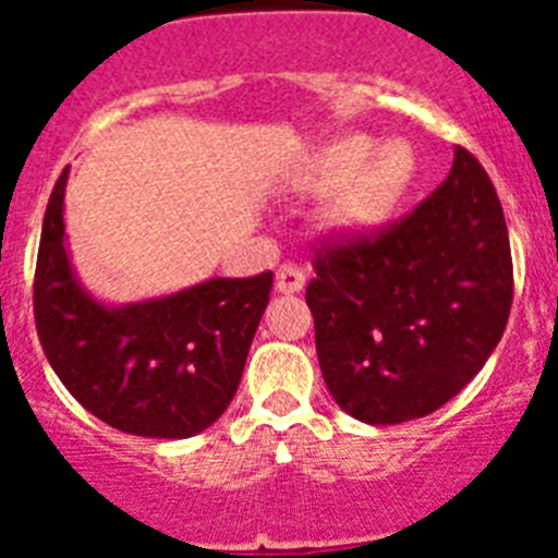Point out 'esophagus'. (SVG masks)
<instances>
[{"instance_id":"1","label":"esophagus","mask_w":558,"mask_h":558,"mask_svg":"<svg viewBox=\"0 0 558 558\" xmlns=\"http://www.w3.org/2000/svg\"><path fill=\"white\" fill-rule=\"evenodd\" d=\"M304 288V274L295 265H282V268L276 270V293L293 295Z\"/></svg>"}]
</instances>
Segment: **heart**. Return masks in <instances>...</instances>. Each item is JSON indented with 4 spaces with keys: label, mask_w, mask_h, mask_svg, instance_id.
<instances>
[{
    "label": "heart",
    "mask_w": 558,
    "mask_h": 558,
    "mask_svg": "<svg viewBox=\"0 0 558 558\" xmlns=\"http://www.w3.org/2000/svg\"><path fill=\"white\" fill-rule=\"evenodd\" d=\"M418 175L411 142L377 145L366 133L340 136L310 153L295 170L290 190L307 198H327L324 229L340 240H363L391 223Z\"/></svg>",
    "instance_id": "1"
}]
</instances>
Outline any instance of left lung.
<instances>
[{"mask_svg":"<svg viewBox=\"0 0 558 558\" xmlns=\"http://www.w3.org/2000/svg\"><path fill=\"white\" fill-rule=\"evenodd\" d=\"M511 295L502 206L456 147L445 184L402 223L315 256L307 304L329 393L366 425L438 411L495 352Z\"/></svg>","mask_w":558,"mask_h":558,"instance_id":"obj_1","label":"left lung"}]
</instances>
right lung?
I'll use <instances>...</instances> for the list:
<instances>
[{
  "instance_id": "1",
  "label": "right lung",
  "mask_w": 558,
  "mask_h": 558,
  "mask_svg": "<svg viewBox=\"0 0 558 558\" xmlns=\"http://www.w3.org/2000/svg\"><path fill=\"white\" fill-rule=\"evenodd\" d=\"M69 167L49 195L33 307L49 366L100 422L131 436L190 438L234 399L274 274L206 279L179 293L106 304L77 279L66 245Z\"/></svg>"
}]
</instances>
